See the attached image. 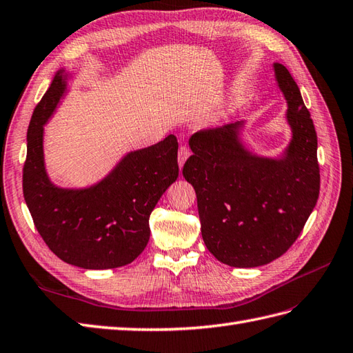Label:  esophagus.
Instances as JSON below:
<instances>
[{
	"label": "esophagus",
	"mask_w": 353,
	"mask_h": 353,
	"mask_svg": "<svg viewBox=\"0 0 353 353\" xmlns=\"http://www.w3.org/2000/svg\"><path fill=\"white\" fill-rule=\"evenodd\" d=\"M189 155H190L189 148H187L185 145L179 146V150H178V164H179V168H183V164H184V161L187 160V157H189Z\"/></svg>",
	"instance_id": "esophagus-1"
}]
</instances>
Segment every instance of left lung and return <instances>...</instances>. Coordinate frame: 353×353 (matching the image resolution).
<instances>
[{
    "mask_svg": "<svg viewBox=\"0 0 353 353\" xmlns=\"http://www.w3.org/2000/svg\"><path fill=\"white\" fill-rule=\"evenodd\" d=\"M275 74L293 130L283 159L249 154L239 140L243 122H236L196 132L183 168L196 192L203 243L232 268H256L285 254L319 199L314 123L288 69L275 63Z\"/></svg>",
    "mask_w": 353,
    "mask_h": 353,
    "instance_id": "8db88e82",
    "label": "left lung"
}]
</instances>
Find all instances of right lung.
Segmentation results:
<instances>
[{
  "label": "right lung",
  "instance_id": "1",
  "mask_svg": "<svg viewBox=\"0 0 353 353\" xmlns=\"http://www.w3.org/2000/svg\"><path fill=\"white\" fill-rule=\"evenodd\" d=\"M56 74L34 108L27 131L22 190L37 232L54 254L83 269L130 264L150 240V216L161 194L178 178V140L174 134L130 152L99 184L83 190L59 189L43 166V123L65 92Z\"/></svg>",
  "mask_w": 353,
  "mask_h": 353
}]
</instances>
